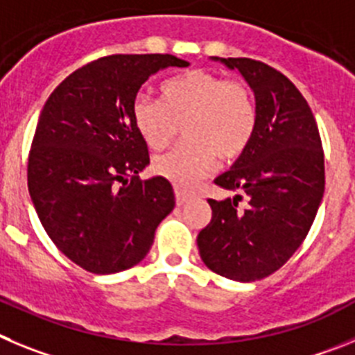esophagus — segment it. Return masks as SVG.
Returning a JSON list of instances; mask_svg holds the SVG:
<instances>
[{
	"label": "esophagus",
	"instance_id": "esophagus-1",
	"mask_svg": "<svg viewBox=\"0 0 355 355\" xmlns=\"http://www.w3.org/2000/svg\"><path fill=\"white\" fill-rule=\"evenodd\" d=\"M189 198H191L189 193L182 191L180 187H175V200H177V205H184V203H187Z\"/></svg>",
	"mask_w": 355,
	"mask_h": 355
}]
</instances>
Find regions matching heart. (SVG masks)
I'll return each instance as SVG.
<instances>
[{
  "label": "heart",
  "mask_w": 355,
  "mask_h": 355,
  "mask_svg": "<svg viewBox=\"0 0 355 355\" xmlns=\"http://www.w3.org/2000/svg\"><path fill=\"white\" fill-rule=\"evenodd\" d=\"M162 101L136 95L132 120L152 148H162L184 123L182 145L159 154L155 173L187 187L216 168L217 157L232 162L244 154L257 130V104L248 85L209 70H189L162 85Z\"/></svg>",
  "instance_id": "heart-1"
}]
</instances>
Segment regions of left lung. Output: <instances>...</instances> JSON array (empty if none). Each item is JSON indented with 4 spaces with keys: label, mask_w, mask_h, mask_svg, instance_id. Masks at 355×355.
Segmentation results:
<instances>
[{
    "label": "left lung",
    "mask_w": 355,
    "mask_h": 355,
    "mask_svg": "<svg viewBox=\"0 0 355 355\" xmlns=\"http://www.w3.org/2000/svg\"><path fill=\"white\" fill-rule=\"evenodd\" d=\"M210 60L245 79L258 120L244 154L214 180L235 196L209 200L212 219L196 242L210 270L249 283L283 267L308 235L324 196V152L308 102L286 76L257 60Z\"/></svg>",
    "instance_id": "1"
}]
</instances>
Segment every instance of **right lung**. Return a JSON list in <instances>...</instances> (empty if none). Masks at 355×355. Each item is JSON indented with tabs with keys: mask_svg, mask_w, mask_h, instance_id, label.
<instances>
[{
	"mask_svg": "<svg viewBox=\"0 0 355 355\" xmlns=\"http://www.w3.org/2000/svg\"><path fill=\"white\" fill-rule=\"evenodd\" d=\"M189 62L171 54H113L56 86L38 116L28 191L51 241L88 272L114 274L146 257L175 207L166 178L141 180L150 164L132 102L150 76Z\"/></svg>",
	"mask_w": 355,
	"mask_h": 355,
	"instance_id": "1",
	"label": "right lung"
}]
</instances>
